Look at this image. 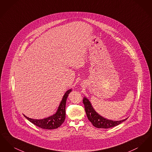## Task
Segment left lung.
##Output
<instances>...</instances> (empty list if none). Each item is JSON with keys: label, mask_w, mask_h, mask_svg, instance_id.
Segmentation results:
<instances>
[{"label": "left lung", "mask_w": 152, "mask_h": 152, "mask_svg": "<svg viewBox=\"0 0 152 152\" xmlns=\"http://www.w3.org/2000/svg\"><path fill=\"white\" fill-rule=\"evenodd\" d=\"M83 101L84 105L85 110L87 114V117L88 120L91 121V123H92L96 128L103 129L112 128L120 124L128 118H126L124 120L120 121H113L107 119L106 118H104V117L100 115L98 113H97L95 111L91 102L87 97H84Z\"/></svg>", "instance_id": "1"}]
</instances>
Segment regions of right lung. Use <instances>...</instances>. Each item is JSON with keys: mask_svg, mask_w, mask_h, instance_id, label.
<instances>
[{"mask_svg": "<svg viewBox=\"0 0 152 152\" xmlns=\"http://www.w3.org/2000/svg\"><path fill=\"white\" fill-rule=\"evenodd\" d=\"M72 91V89L68 90L64 94L56 112L52 116L43 119H32L24 115V116L37 126L44 129H54L60 127L64 123L65 118V104L68 94Z\"/></svg>", "mask_w": 152, "mask_h": 152, "instance_id": "obj_1", "label": "right lung"}]
</instances>
